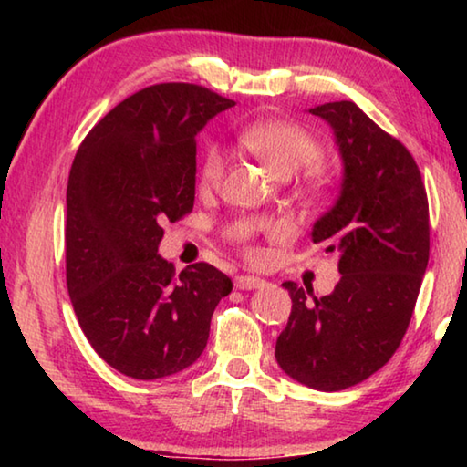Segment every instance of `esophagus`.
Instances as JSON below:
<instances>
[{
	"label": "esophagus",
	"mask_w": 467,
	"mask_h": 467,
	"mask_svg": "<svg viewBox=\"0 0 467 467\" xmlns=\"http://www.w3.org/2000/svg\"><path fill=\"white\" fill-rule=\"evenodd\" d=\"M265 280L257 278V275H236L234 278V286L239 290H255V288H264Z\"/></svg>",
	"instance_id": "esophagus-1"
}]
</instances>
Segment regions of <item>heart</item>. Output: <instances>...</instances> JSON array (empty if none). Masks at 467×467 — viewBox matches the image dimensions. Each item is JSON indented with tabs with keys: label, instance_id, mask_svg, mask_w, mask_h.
Returning a JSON list of instances; mask_svg holds the SVG:
<instances>
[{
	"label": "heart",
	"instance_id": "heart-1",
	"mask_svg": "<svg viewBox=\"0 0 467 467\" xmlns=\"http://www.w3.org/2000/svg\"><path fill=\"white\" fill-rule=\"evenodd\" d=\"M239 141L251 150L253 154L262 158V161L270 167L275 175L290 177L295 175L298 169L309 167V164L317 162L323 150L319 140L313 133L298 125L295 121H282V119H262L253 121L239 131ZM226 171V156L223 148L216 144H210L203 150L200 161V185L210 189L216 187L224 177ZM311 181L315 189H321L326 185V177L319 169H313ZM249 255H255V251L249 249Z\"/></svg>",
	"mask_w": 467,
	"mask_h": 467
}]
</instances>
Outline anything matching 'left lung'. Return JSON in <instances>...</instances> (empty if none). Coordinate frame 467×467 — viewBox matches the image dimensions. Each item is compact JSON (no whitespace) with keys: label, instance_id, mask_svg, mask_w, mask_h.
I'll return each mask as SVG.
<instances>
[{"label":"left lung","instance_id":"left-lung-1","mask_svg":"<svg viewBox=\"0 0 467 467\" xmlns=\"http://www.w3.org/2000/svg\"><path fill=\"white\" fill-rule=\"evenodd\" d=\"M309 113L334 128L342 192L313 226V243L339 253L337 286L306 300L295 282L288 326L275 342L284 373L319 391L362 383L398 350L429 264V200L408 148L352 100Z\"/></svg>","mask_w":467,"mask_h":467}]
</instances>
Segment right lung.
Here are the masks:
<instances>
[{
	"label": "right lung",
	"instance_id": "right-lung-1",
	"mask_svg": "<svg viewBox=\"0 0 467 467\" xmlns=\"http://www.w3.org/2000/svg\"><path fill=\"white\" fill-rule=\"evenodd\" d=\"M231 99L185 82L141 88L78 148L67 179L66 280L94 352L140 381L200 358L233 282L200 262L177 274L158 255L164 223L193 210L195 136Z\"/></svg>",
	"mask_w": 467,
	"mask_h": 467
}]
</instances>
